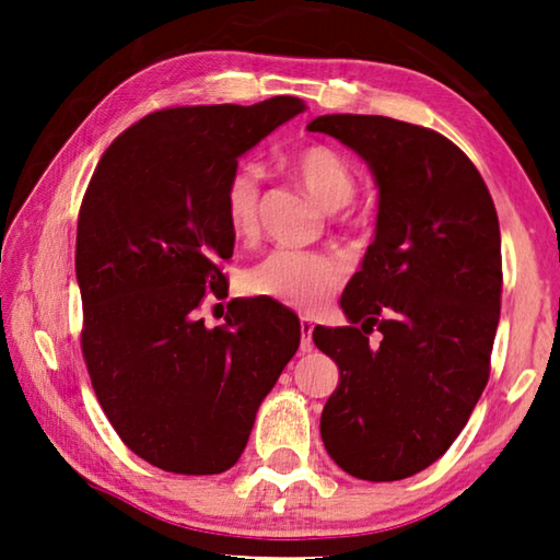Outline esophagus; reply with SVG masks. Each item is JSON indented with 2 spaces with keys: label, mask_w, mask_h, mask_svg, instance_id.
Listing matches in <instances>:
<instances>
[{
  "label": "esophagus",
  "mask_w": 560,
  "mask_h": 560,
  "mask_svg": "<svg viewBox=\"0 0 560 560\" xmlns=\"http://www.w3.org/2000/svg\"><path fill=\"white\" fill-rule=\"evenodd\" d=\"M311 334H314V320L303 316L301 318V350L303 353L314 350V338H311Z\"/></svg>",
  "instance_id": "34e87169"
}]
</instances>
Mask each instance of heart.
I'll return each mask as SVG.
<instances>
[{"label": "heart", "instance_id": "obj_1", "mask_svg": "<svg viewBox=\"0 0 560 560\" xmlns=\"http://www.w3.org/2000/svg\"><path fill=\"white\" fill-rule=\"evenodd\" d=\"M291 175L328 212L353 200L358 177L328 145H306L289 160ZM261 173L254 165L234 167L222 185V214L234 236L252 240L259 232ZM358 226V220H348ZM343 281V267L328 254L279 249L246 269L242 287L249 296L269 299L287 308L316 311Z\"/></svg>", "mask_w": 560, "mask_h": 560}]
</instances>
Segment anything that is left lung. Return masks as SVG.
<instances>
[{"mask_svg":"<svg viewBox=\"0 0 560 560\" xmlns=\"http://www.w3.org/2000/svg\"><path fill=\"white\" fill-rule=\"evenodd\" d=\"M308 130L353 148L381 187L375 240L340 296L350 326L314 328L340 371L320 438L343 471L397 481L450 450L487 387L504 283L497 207L438 130L350 113Z\"/></svg>","mask_w":560,"mask_h":560,"instance_id":"8db88e82","label":"left lung"}]
</instances>
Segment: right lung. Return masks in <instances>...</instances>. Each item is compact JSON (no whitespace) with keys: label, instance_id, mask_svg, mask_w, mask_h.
Wrapping results in <instances>:
<instances>
[{"label":"right lung","instance_id":"right-lung-1","mask_svg":"<svg viewBox=\"0 0 560 560\" xmlns=\"http://www.w3.org/2000/svg\"><path fill=\"white\" fill-rule=\"evenodd\" d=\"M301 110L293 96L155 110L113 140L83 195V360L113 430L153 467H234L261 400L296 353L299 318L281 303L234 299L214 328L200 308L230 289L220 267L234 249L224 179Z\"/></svg>","mask_w":560,"mask_h":560}]
</instances>
